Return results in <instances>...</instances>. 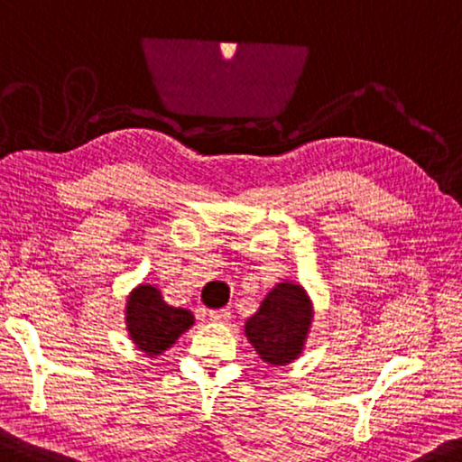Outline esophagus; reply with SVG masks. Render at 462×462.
Instances as JSON below:
<instances>
[{
  "label": "esophagus",
  "mask_w": 462,
  "mask_h": 462,
  "mask_svg": "<svg viewBox=\"0 0 462 462\" xmlns=\"http://www.w3.org/2000/svg\"><path fill=\"white\" fill-rule=\"evenodd\" d=\"M208 319L215 323H226L227 319H230V310L227 309H217V310H211L208 312Z\"/></svg>",
  "instance_id": "esophagus-1"
}]
</instances>
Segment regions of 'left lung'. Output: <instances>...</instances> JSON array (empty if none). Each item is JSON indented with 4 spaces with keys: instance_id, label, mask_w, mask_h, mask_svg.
Segmentation results:
<instances>
[{
    "instance_id": "8db88e82",
    "label": "left lung",
    "mask_w": 462,
    "mask_h": 462,
    "mask_svg": "<svg viewBox=\"0 0 462 462\" xmlns=\"http://www.w3.org/2000/svg\"><path fill=\"white\" fill-rule=\"evenodd\" d=\"M310 321L312 306L304 289L295 282H279L245 325V334L260 359L285 365L302 353Z\"/></svg>"
}]
</instances>
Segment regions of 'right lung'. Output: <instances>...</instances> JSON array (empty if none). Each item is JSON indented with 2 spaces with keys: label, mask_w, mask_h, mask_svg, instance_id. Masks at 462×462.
<instances>
[{
  "label": "right lung",
  "mask_w": 462,
  "mask_h": 462,
  "mask_svg": "<svg viewBox=\"0 0 462 462\" xmlns=\"http://www.w3.org/2000/svg\"><path fill=\"white\" fill-rule=\"evenodd\" d=\"M194 323L192 312L175 309L162 300L156 287L139 285L128 295L126 328L137 348L150 356L160 355L175 344L183 331Z\"/></svg>",
  "instance_id": "obj_1"
}]
</instances>
